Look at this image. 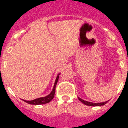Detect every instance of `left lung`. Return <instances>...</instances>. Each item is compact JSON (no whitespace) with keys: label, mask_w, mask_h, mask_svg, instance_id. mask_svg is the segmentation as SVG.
<instances>
[{"label":"left lung","mask_w":128,"mask_h":128,"mask_svg":"<svg viewBox=\"0 0 128 128\" xmlns=\"http://www.w3.org/2000/svg\"><path fill=\"white\" fill-rule=\"evenodd\" d=\"M78 99H79V101H80L82 103H84V105H88V106H102V105H105L106 103H107V101H105V102H102V103H92V102H89V101H84L83 99H80L78 97Z\"/></svg>","instance_id":"left-lung-1"}]
</instances>
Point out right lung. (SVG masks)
I'll use <instances>...</instances> for the list:
<instances>
[{
    "mask_svg": "<svg viewBox=\"0 0 128 128\" xmlns=\"http://www.w3.org/2000/svg\"><path fill=\"white\" fill-rule=\"evenodd\" d=\"M60 74H58L57 75V77L56 78L55 82H54V85L53 89L52 90V92L46 96H44V97H40V98H38V99H34V100H32V101H25V100H23V101H25L26 103H29V104H31V105H43V104H46V103H48L53 99V98L54 97V94H55V90H56V86L57 84L58 80V78H59V75Z\"/></svg>",
    "mask_w": 128,
    "mask_h": 128,
    "instance_id": "1",
    "label": "right lung"
}]
</instances>
